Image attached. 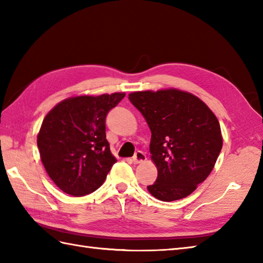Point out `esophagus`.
Returning <instances> with one entry per match:
<instances>
[{"label": "esophagus", "instance_id": "1", "mask_svg": "<svg viewBox=\"0 0 263 263\" xmlns=\"http://www.w3.org/2000/svg\"><path fill=\"white\" fill-rule=\"evenodd\" d=\"M147 160V157H146V154H144L143 152H141V150H139V152H137L135 154V156L132 157V161L135 164H141L143 163V161Z\"/></svg>", "mask_w": 263, "mask_h": 263}]
</instances>
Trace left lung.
<instances>
[{"mask_svg": "<svg viewBox=\"0 0 263 263\" xmlns=\"http://www.w3.org/2000/svg\"><path fill=\"white\" fill-rule=\"evenodd\" d=\"M152 131L150 154L158 171L147 189L161 201L191 194L209 176L222 147L220 125L202 100L177 89L128 95Z\"/></svg>", "mask_w": 263, "mask_h": 263, "instance_id": "1", "label": "left lung"}]
</instances>
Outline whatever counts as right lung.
I'll return each mask as SVG.
<instances>
[{"label": "right lung", "mask_w": 263, "mask_h": 263, "mask_svg": "<svg viewBox=\"0 0 263 263\" xmlns=\"http://www.w3.org/2000/svg\"><path fill=\"white\" fill-rule=\"evenodd\" d=\"M124 96L68 98L45 116L37 146L48 176L63 192L82 197L105 182L116 163L106 139V116Z\"/></svg>", "instance_id": "obj_1"}]
</instances>
